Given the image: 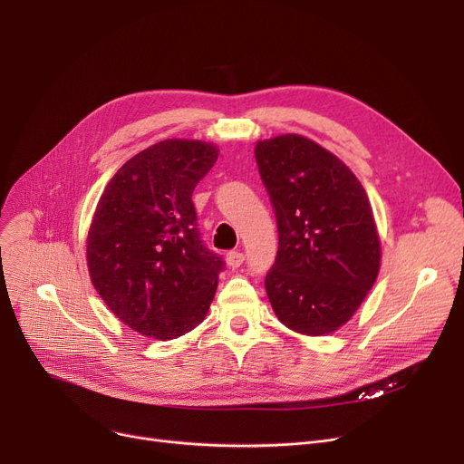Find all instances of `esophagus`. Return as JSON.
Listing matches in <instances>:
<instances>
[{
    "mask_svg": "<svg viewBox=\"0 0 464 464\" xmlns=\"http://www.w3.org/2000/svg\"><path fill=\"white\" fill-rule=\"evenodd\" d=\"M226 261H227V265H229V266H233V269H237V266H240L242 263H245V254L238 252V250L227 252Z\"/></svg>",
    "mask_w": 464,
    "mask_h": 464,
    "instance_id": "34e87169",
    "label": "esophagus"
}]
</instances>
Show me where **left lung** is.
Segmentation results:
<instances>
[{"mask_svg":"<svg viewBox=\"0 0 464 464\" xmlns=\"http://www.w3.org/2000/svg\"><path fill=\"white\" fill-rule=\"evenodd\" d=\"M256 161L278 226V254L265 276L273 310L295 333H333L380 271L367 193L343 161L301 135L259 140Z\"/></svg>","mask_w":464,"mask_h":464,"instance_id":"left-lung-1","label":"left lung"}]
</instances>
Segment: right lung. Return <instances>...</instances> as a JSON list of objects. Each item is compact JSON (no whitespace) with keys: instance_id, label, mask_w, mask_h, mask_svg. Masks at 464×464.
I'll return each mask as SVG.
<instances>
[{"instance_id":"right-lung-1","label":"right lung","mask_w":464,"mask_h":464,"mask_svg":"<svg viewBox=\"0 0 464 464\" xmlns=\"http://www.w3.org/2000/svg\"><path fill=\"white\" fill-rule=\"evenodd\" d=\"M210 142L167 139L118 169L88 231L92 284L133 331L170 340L210 308L224 259L208 250L191 201L212 169Z\"/></svg>"}]
</instances>
